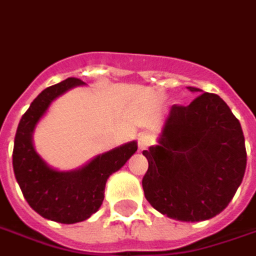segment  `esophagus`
<instances>
[{
    "instance_id": "esophagus-1",
    "label": "esophagus",
    "mask_w": 256,
    "mask_h": 256,
    "mask_svg": "<svg viewBox=\"0 0 256 256\" xmlns=\"http://www.w3.org/2000/svg\"><path fill=\"white\" fill-rule=\"evenodd\" d=\"M153 143V139L150 136L149 133H142L138 138V146H139V150H148L152 146Z\"/></svg>"
}]
</instances>
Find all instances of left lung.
Returning <instances> with one entry per match:
<instances>
[{"label":"left lung","instance_id":"8db88e82","mask_svg":"<svg viewBox=\"0 0 256 256\" xmlns=\"http://www.w3.org/2000/svg\"><path fill=\"white\" fill-rule=\"evenodd\" d=\"M143 154L149 162L142 180L146 199L160 214L184 222L219 215L246 169L240 123L214 93H202L189 106H172L159 144Z\"/></svg>","mask_w":256,"mask_h":256}]
</instances>
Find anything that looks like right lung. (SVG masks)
Segmentation results:
<instances>
[{
	"label": "right lung",
	"instance_id": "right-lung-1",
	"mask_svg": "<svg viewBox=\"0 0 256 256\" xmlns=\"http://www.w3.org/2000/svg\"><path fill=\"white\" fill-rule=\"evenodd\" d=\"M83 84L80 78L70 77L42 90L21 117L14 140L12 168L26 200L41 216L60 224L82 222L96 214L103 204L108 176L138 150V143L130 142L70 172L54 170L40 158L32 144V132L40 118L58 96Z\"/></svg>",
	"mask_w": 256,
	"mask_h": 256
}]
</instances>
